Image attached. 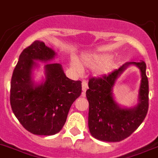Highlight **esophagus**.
Wrapping results in <instances>:
<instances>
[{"label":"esophagus","mask_w":158,"mask_h":158,"mask_svg":"<svg viewBox=\"0 0 158 158\" xmlns=\"http://www.w3.org/2000/svg\"><path fill=\"white\" fill-rule=\"evenodd\" d=\"M82 91H83V96H84L85 93H86V89H88V84L86 81H82Z\"/></svg>","instance_id":"34e87169"}]
</instances>
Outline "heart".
Wrapping results in <instances>:
<instances>
[{"mask_svg": "<svg viewBox=\"0 0 158 158\" xmlns=\"http://www.w3.org/2000/svg\"><path fill=\"white\" fill-rule=\"evenodd\" d=\"M112 55L109 53H93V54H85L82 56V62L83 64L88 67H96L101 65L99 72H107L113 69V61L112 60ZM72 67L75 70L80 72L82 70L81 66L77 60L73 59L72 60Z\"/></svg>", "mask_w": 158, "mask_h": 158, "instance_id": "heart-1", "label": "heart"}]
</instances>
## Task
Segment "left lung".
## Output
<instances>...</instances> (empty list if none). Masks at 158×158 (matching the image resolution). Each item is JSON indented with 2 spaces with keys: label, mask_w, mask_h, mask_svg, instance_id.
I'll list each match as a JSON object with an SVG mask.
<instances>
[{
  "label": "left lung",
  "mask_w": 158,
  "mask_h": 158,
  "mask_svg": "<svg viewBox=\"0 0 158 158\" xmlns=\"http://www.w3.org/2000/svg\"><path fill=\"white\" fill-rule=\"evenodd\" d=\"M135 64L141 71L139 102L132 109H122L112 98L118 76L127 65ZM144 61L126 63L102 77L89 79L86 95L89 102L88 126L92 136L105 142H120L129 137L146 117L149 108V82Z\"/></svg>",
  "instance_id": "8db88e82"
}]
</instances>
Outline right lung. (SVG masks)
Returning a JSON list of instances; mask_svg holds the SVG:
<instances>
[{
    "instance_id": "obj_1",
    "label": "right lung",
    "mask_w": 158,
    "mask_h": 158,
    "mask_svg": "<svg viewBox=\"0 0 158 158\" xmlns=\"http://www.w3.org/2000/svg\"><path fill=\"white\" fill-rule=\"evenodd\" d=\"M56 53L40 41H35L19 55L12 74L10 104L15 117L34 135H52L61 130L72 103L82 93V82L66 77L61 65H45V81L35 86L31 79L34 60L47 62Z\"/></svg>"
}]
</instances>
